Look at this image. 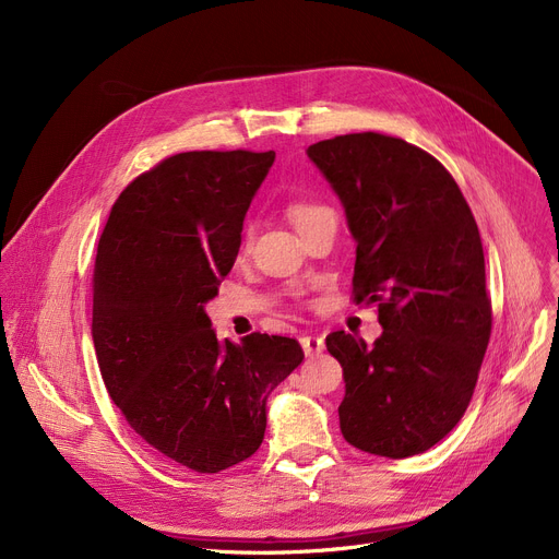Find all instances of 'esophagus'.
<instances>
[{
  "mask_svg": "<svg viewBox=\"0 0 559 559\" xmlns=\"http://www.w3.org/2000/svg\"><path fill=\"white\" fill-rule=\"evenodd\" d=\"M301 346H304L306 356H319L321 350H324V340L317 337V335H304Z\"/></svg>",
  "mask_w": 559,
  "mask_h": 559,
  "instance_id": "esophagus-1",
  "label": "esophagus"
}]
</instances>
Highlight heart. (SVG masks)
Returning <instances> with one entry per match:
<instances>
[{
  "mask_svg": "<svg viewBox=\"0 0 559 559\" xmlns=\"http://www.w3.org/2000/svg\"><path fill=\"white\" fill-rule=\"evenodd\" d=\"M289 222L295 224V228L301 233L304 228H308L312 222L321 219V217H331L333 211L329 205L319 203V201H310V199H292L285 209Z\"/></svg>",
  "mask_w": 559,
  "mask_h": 559,
  "instance_id": "heart-1",
  "label": "heart"
}]
</instances>
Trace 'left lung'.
<instances>
[{"label": "left lung", "instance_id": "left-lung-1", "mask_svg": "<svg viewBox=\"0 0 559 559\" xmlns=\"http://www.w3.org/2000/svg\"><path fill=\"white\" fill-rule=\"evenodd\" d=\"M340 197L356 240L354 301L376 304L371 346L335 331L329 354L344 371L346 442L392 460L444 439L474 396L491 333L478 224L447 167L383 133L308 146Z\"/></svg>", "mask_w": 559, "mask_h": 559}]
</instances>
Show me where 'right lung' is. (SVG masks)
<instances>
[{
	"instance_id": "obj_1",
	"label": "right lung",
	"mask_w": 559,
	"mask_h": 559,
	"mask_svg": "<svg viewBox=\"0 0 559 559\" xmlns=\"http://www.w3.org/2000/svg\"><path fill=\"white\" fill-rule=\"evenodd\" d=\"M274 152H186L117 197L97 247L93 342L104 385L163 457L217 474L251 457L267 399L295 371L297 340L219 342L205 314L240 249Z\"/></svg>"
}]
</instances>
